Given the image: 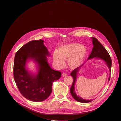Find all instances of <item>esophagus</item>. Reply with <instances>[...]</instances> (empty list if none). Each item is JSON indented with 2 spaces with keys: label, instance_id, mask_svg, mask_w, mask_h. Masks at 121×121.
<instances>
[{
  "label": "esophagus",
  "instance_id": "esophagus-1",
  "mask_svg": "<svg viewBox=\"0 0 121 121\" xmlns=\"http://www.w3.org/2000/svg\"><path fill=\"white\" fill-rule=\"evenodd\" d=\"M67 75V74L66 73H62V75L63 76V77H65V76H66Z\"/></svg>",
  "mask_w": 121,
  "mask_h": 121
}]
</instances>
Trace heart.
<instances>
[{
  "label": "heart",
  "instance_id": "obj_1",
  "mask_svg": "<svg viewBox=\"0 0 121 121\" xmlns=\"http://www.w3.org/2000/svg\"><path fill=\"white\" fill-rule=\"evenodd\" d=\"M86 53V48L84 46L78 43H71L62 47L58 52L53 54V60L59 68L65 64V60L69 59V65L72 68L78 67L83 61Z\"/></svg>",
  "mask_w": 121,
  "mask_h": 121
}]
</instances>
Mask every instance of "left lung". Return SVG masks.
Returning a JSON list of instances; mask_svg holds the SVG:
<instances>
[{
    "label": "left lung",
    "instance_id": "obj_1",
    "mask_svg": "<svg viewBox=\"0 0 121 121\" xmlns=\"http://www.w3.org/2000/svg\"><path fill=\"white\" fill-rule=\"evenodd\" d=\"M92 39V43L93 44V48L92 50V52L89 56L87 60L93 59L94 58H99L103 60L105 62L106 65L108 67L110 72L111 73V64H112V60L111 59V57L107 52L106 49L104 48V47L101 44L100 42L95 37H91ZM84 64L81 65L80 67H78L77 68L75 69L74 70H73L72 73H71V75L73 78V82L72 85L70 89V92L72 95V96L73 98L74 99L77 101H78L80 103H87L92 101L93 99H90V100H86L85 99H83L81 97L77 96V94L75 93L74 90V86L76 80H77V75L79 71V69L81 68L83 66ZM110 78V75L108 81H109Z\"/></svg>",
    "mask_w": 121,
    "mask_h": 121
}]
</instances>
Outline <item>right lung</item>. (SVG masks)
Listing matches in <instances>:
<instances>
[{
	"label": "right lung",
	"mask_w": 121,
	"mask_h": 121,
	"mask_svg": "<svg viewBox=\"0 0 121 121\" xmlns=\"http://www.w3.org/2000/svg\"><path fill=\"white\" fill-rule=\"evenodd\" d=\"M42 40H33L24 44L16 52L14 63V78L22 96L33 101H42L52 93L53 82L58 80L61 73L50 68L47 56L49 53ZM38 64V73L32 75L25 68L28 60Z\"/></svg>",
	"instance_id": "add662e5"
}]
</instances>
